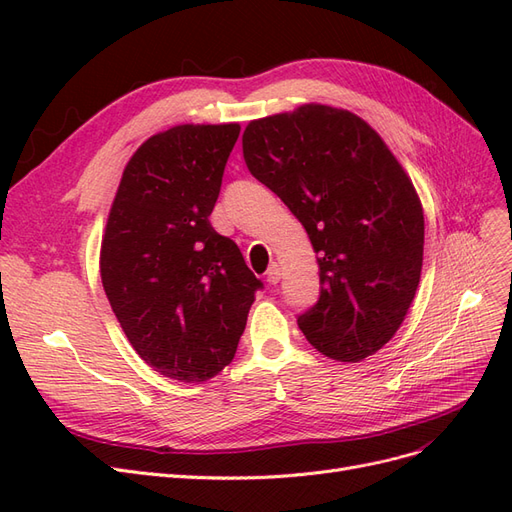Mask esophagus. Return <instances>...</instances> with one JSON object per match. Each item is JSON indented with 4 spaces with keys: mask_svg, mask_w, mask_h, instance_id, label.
Segmentation results:
<instances>
[{
    "mask_svg": "<svg viewBox=\"0 0 512 512\" xmlns=\"http://www.w3.org/2000/svg\"><path fill=\"white\" fill-rule=\"evenodd\" d=\"M280 280H282V269H280V265H277V262H273V265L267 271V282L277 284Z\"/></svg>",
    "mask_w": 512,
    "mask_h": 512,
    "instance_id": "34e87169",
    "label": "esophagus"
}]
</instances>
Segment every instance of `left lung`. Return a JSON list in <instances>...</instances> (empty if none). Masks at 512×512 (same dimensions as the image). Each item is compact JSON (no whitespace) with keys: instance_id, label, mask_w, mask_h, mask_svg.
Returning a JSON list of instances; mask_svg holds the SVG:
<instances>
[{"instance_id":"1","label":"left lung","mask_w":512,"mask_h":512,"mask_svg":"<svg viewBox=\"0 0 512 512\" xmlns=\"http://www.w3.org/2000/svg\"><path fill=\"white\" fill-rule=\"evenodd\" d=\"M243 158L316 252L320 299L297 320L307 342L342 363L376 354L423 269V205L404 166L365 119L316 102L247 123Z\"/></svg>"}]
</instances>
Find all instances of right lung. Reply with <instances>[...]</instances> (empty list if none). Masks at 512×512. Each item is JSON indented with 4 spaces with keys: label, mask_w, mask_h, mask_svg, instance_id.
I'll return each instance as SVG.
<instances>
[{
    "label": "right lung",
    "mask_w": 512,
    "mask_h": 512,
    "mask_svg": "<svg viewBox=\"0 0 512 512\" xmlns=\"http://www.w3.org/2000/svg\"><path fill=\"white\" fill-rule=\"evenodd\" d=\"M239 123H181L128 160L100 247L106 299L158 374L207 382L232 361L260 288L209 215Z\"/></svg>",
    "instance_id": "right-lung-1"
}]
</instances>
